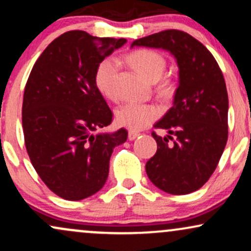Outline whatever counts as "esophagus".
Returning <instances> with one entry per match:
<instances>
[{
    "mask_svg": "<svg viewBox=\"0 0 251 251\" xmlns=\"http://www.w3.org/2000/svg\"><path fill=\"white\" fill-rule=\"evenodd\" d=\"M140 133L139 132H135V131H129L128 132V139L129 140H134L135 138L138 137V135H139Z\"/></svg>",
    "mask_w": 251,
    "mask_h": 251,
    "instance_id": "1",
    "label": "esophagus"
}]
</instances>
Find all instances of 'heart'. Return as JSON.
<instances>
[{
	"label": "heart",
	"mask_w": 251,
	"mask_h": 251,
	"mask_svg": "<svg viewBox=\"0 0 251 251\" xmlns=\"http://www.w3.org/2000/svg\"><path fill=\"white\" fill-rule=\"evenodd\" d=\"M127 61L140 75L151 82L158 81L166 68V60L162 54L152 50H138L127 56ZM118 62L114 59H105L98 65L94 81L97 88L109 99L116 98V77ZM177 85L170 77H163L158 82L157 91L163 99L174 97ZM159 117V111L150 103L129 102L117 111V122L119 125L132 131L143 129L151 125Z\"/></svg>",
	"instance_id": "heart-1"
}]
</instances>
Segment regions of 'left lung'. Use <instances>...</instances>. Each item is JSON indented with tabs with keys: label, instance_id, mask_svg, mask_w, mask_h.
Instances as JSON below:
<instances>
[{
	"label": "left lung",
	"instance_id": "left-lung-1",
	"mask_svg": "<svg viewBox=\"0 0 251 251\" xmlns=\"http://www.w3.org/2000/svg\"><path fill=\"white\" fill-rule=\"evenodd\" d=\"M133 46L163 48L177 60L179 85L174 106L154 124L169 135L152 132L157 152L145 169L163 191L191 194L209 180L226 145L229 100L223 73L208 48L185 31L163 30L135 40Z\"/></svg>",
	"mask_w": 251,
	"mask_h": 251
}]
</instances>
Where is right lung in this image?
I'll use <instances>...</instances> for the list:
<instances>
[{"label":"right lung","instance_id":"1","mask_svg":"<svg viewBox=\"0 0 251 251\" xmlns=\"http://www.w3.org/2000/svg\"><path fill=\"white\" fill-rule=\"evenodd\" d=\"M126 42L71 30L53 40L25 87L22 127L34 169L54 194L81 201L108 177L109 158L127 131L99 133L113 113L94 81L100 62Z\"/></svg>","mask_w":251,"mask_h":251}]
</instances>
